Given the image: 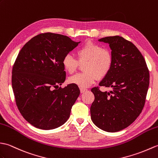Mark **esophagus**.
Instances as JSON below:
<instances>
[{
    "label": "esophagus",
    "mask_w": 158,
    "mask_h": 158,
    "mask_svg": "<svg viewBox=\"0 0 158 158\" xmlns=\"http://www.w3.org/2000/svg\"><path fill=\"white\" fill-rule=\"evenodd\" d=\"M80 93H85V91H86L87 90V89H85V88H80Z\"/></svg>",
    "instance_id": "esophagus-1"
}]
</instances>
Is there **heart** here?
Returning a JSON list of instances; mask_svg holds the SVG:
<instances>
[{
	"label": "heart",
	"instance_id": "obj_1",
	"mask_svg": "<svg viewBox=\"0 0 158 158\" xmlns=\"http://www.w3.org/2000/svg\"><path fill=\"white\" fill-rule=\"evenodd\" d=\"M76 58L66 55L62 59L64 68L69 73L75 72L80 64H84L85 72L72 76L69 78V83L82 88L89 87L95 82L97 78H105L113 66V54L108 48H102L100 44L89 41L76 51Z\"/></svg>",
	"mask_w": 158,
	"mask_h": 158
}]
</instances>
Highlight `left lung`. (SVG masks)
<instances>
[{
	"label": "left lung",
	"mask_w": 158,
	"mask_h": 158,
	"mask_svg": "<svg viewBox=\"0 0 158 158\" xmlns=\"http://www.w3.org/2000/svg\"><path fill=\"white\" fill-rule=\"evenodd\" d=\"M110 44L113 66L99 83L112 90L102 92L99 87L91 91L94 100L90 107L91 120L97 127L115 132L128 127L145 106L149 85V72L141 52L131 41L119 36L99 40Z\"/></svg>",
	"instance_id": "1"
}]
</instances>
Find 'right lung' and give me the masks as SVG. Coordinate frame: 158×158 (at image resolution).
I'll use <instances>...</instances> for the list:
<instances>
[{"mask_svg": "<svg viewBox=\"0 0 158 158\" xmlns=\"http://www.w3.org/2000/svg\"><path fill=\"white\" fill-rule=\"evenodd\" d=\"M80 43L47 32L31 38L19 51L12 69L13 90L21 114L34 127L54 129L68 120L80 91L73 84L59 87L66 76L62 59Z\"/></svg>", "mask_w": 158, "mask_h": 158, "instance_id": "right-lung-1", "label": "right lung"}]
</instances>
